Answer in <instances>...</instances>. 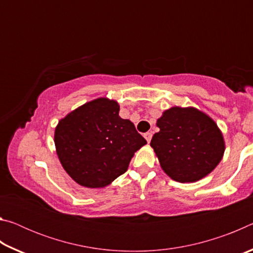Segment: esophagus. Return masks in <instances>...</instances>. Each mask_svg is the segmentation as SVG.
Here are the masks:
<instances>
[{
    "label": "esophagus",
    "mask_w": 253,
    "mask_h": 253,
    "mask_svg": "<svg viewBox=\"0 0 253 253\" xmlns=\"http://www.w3.org/2000/svg\"><path fill=\"white\" fill-rule=\"evenodd\" d=\"M152 132H145V134H144V137H145V138H146V140H147V143H149V142H151V139H152Z\"/></svg>",
    "instance_id": "obj_1"
}]
</instances>
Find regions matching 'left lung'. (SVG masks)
Wrapping results in <instances>:
<instances>
[{
	"label": "left lung",
	"mask_w": 253,
	"mask_h": 253,
	"mask_svg": "<svg viewBox=\"0 0 253 253\" xmlns=\"http://www.w3.org/2000/svg\"><path fill=\"white\" fill-rule=\"evenodd\" d=\"M157 127L160 131L153 136L151 146L162 169L174 181H199L222 160L223 136L202 111L173 107L163 113Z\"/></svg>",
	"instance_id": "obj_1"
}]
</instances>
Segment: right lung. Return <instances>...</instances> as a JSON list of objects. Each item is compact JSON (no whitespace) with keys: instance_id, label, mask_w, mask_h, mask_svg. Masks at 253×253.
<instances>
[{"instance_id":"1","label":"right lung","mask_w":253,"mask_h":253,"mask_svg":"<svg viewBox=\"0 0 253 253\" xmlns=\"http://www.w3.org/2000/svg\"><path fill=\"white\" fill-rule=\"evenodd\" d=\"M118 114L117 101L98 98L67 115L55 128L59 160L80 185H109L126 172L134 153L147 144L134 124Z\"/></svg>"}]
</instances>
